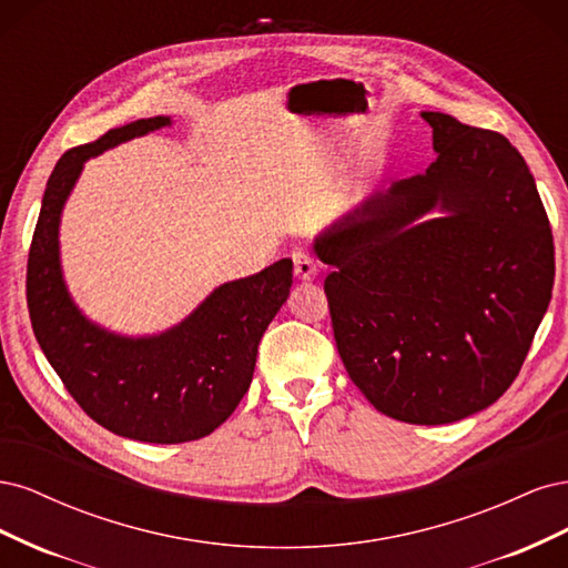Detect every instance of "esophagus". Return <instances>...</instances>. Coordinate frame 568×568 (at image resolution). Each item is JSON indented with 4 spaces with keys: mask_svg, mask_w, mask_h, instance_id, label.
<instances>
[{
    "mask_svg": "<svg viewBox=\"0 0 568 568\" xmlns=\"http://www.w3.org/2000/svg\"><path fill=\"white\" fill-rule=\"evenodd\" d=\"M291 261H294V274L298 280H303V282H311V280H315L317 274H320V261L317 257L313 255V253H307V251H294L291 253Z\"/></svg>",
    "mask_w": 568,
    "mask_h": 568,
    "instance_id": "1",
    "label": "esophagus"
}]
</instances>
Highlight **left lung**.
Masks as SVG:
<instances>
[{"label":"left lung","mask_w":568,"mask_h":568,"mask_svg":"<svg viewBox=\"0 0 568 568\" xmlns=\"http://www.w3.org/2000/svg\"><path fill=\"white\" fill-rule=\"evenodd\" d=\"M438 159L326 230L315 251L338 355L384 415L450 424L517 379L555 284L552 227L507 136L424 111ZM440 204L443 219L416 220Z\"/></svg>","instance_id":"obj_1"}]
</instances>
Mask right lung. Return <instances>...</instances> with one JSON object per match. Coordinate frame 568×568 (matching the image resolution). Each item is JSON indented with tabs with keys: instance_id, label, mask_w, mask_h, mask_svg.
I'll use <instances>...</instances> for the list:
<instances>
[{
	"instance_id": "right-lung-1",
	"label": "right lung",
	"mask_w": 568,
	"mask_h": 568,
	"mask_svg": "<svg viewBox=\"0 0 568 568\" xmlns=\"http://www.w3.org/2000/svg\"><path fill=\"white\" fill-rule=\"evenodd\" d=\"M156 115L68 149L51 173L28 251L32 332L65 390L109 432L142 443L213 434L246 395L257 343L291 288L288 257L222 284L180 326L153 338H120L84 320L61 280L59 215L82 163L132 136L165 128Z\"/></svg>"
}]
</instances>
